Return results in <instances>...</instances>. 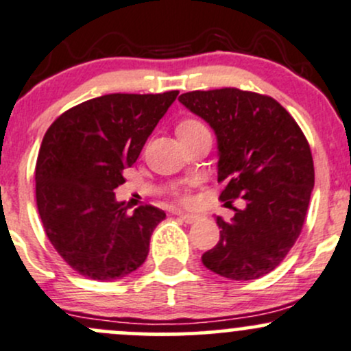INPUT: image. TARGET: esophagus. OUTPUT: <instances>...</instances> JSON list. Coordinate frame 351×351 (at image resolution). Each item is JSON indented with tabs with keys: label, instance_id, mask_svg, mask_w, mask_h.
I'll list each match as a JSON object with an SVG mask.
<instances>
[{
	"label": "esophagus",
	"instance_id": "esophagus-1",
	"mask_svg": "<svg viewBox=\"0 0 351 351\" xmlns=\"http://www.w3.org/2000/svg\"><path fill=\"white\" fill-rule=\"evenodd\" d=\"M173 213H175L176 217H180V218H182L184 223H195L196 219H198V217H196V215H191V213H184V211H180V210L173 211Z\"/></svg>",
	"mask_w": 351,
	"mask_h": 351
}]
</instances>
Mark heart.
Wrapping results in <instances>:
<instances>
[{"mask_svg":"<svg viewBox=\"0 0 351 351\" xmlns=\"http://www.w3.org/2000/svg\"><path fill=\"white\" fill-rule=\"evenodd\" d=\"M202 128H205V126H203L199 121H196V119H184V121L180 123L178 134L191 133V132H196V130H202Z\"/></svg>","mask_w":351,"mask_h":351,"instance_id":"heart-1","label":"heart"}]
</instances>
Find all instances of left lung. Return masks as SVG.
Here are the masks:
<instances>
[{"label":"left lung","mask_w":351,"mask_h":351,"mask_svg":"<svg viewBox=\"0 0 351 351\" xmlns=\"http://www.w3.org/2000/svg\"><path fill=\"white\" fill-rule=\"evenodd\" d=\"M180 103L205 119L217 136L219 199L234 208L232 221L217 217L219 240L203 253L208 269L245 282L282 263L305 223L315 186L313 158L300 126L265 95L221 88L190 91Z\"/></svg>","instance_id":"left-lung-1"}]
</instances>
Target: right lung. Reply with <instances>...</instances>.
Returning a JSON list of instances; mask_svg holds the SVG:
<instances>
[{"instance_id":"add662e5","label":"right lung","mask_w":351,"mask_h":351,"mask_svg":"<svg viewBox=\"0 0 351 351\" xmlns=\"http://www.w3.org/2000/svg\"><path fill=\"white\" fill-rule=\"evenodd\" d=\"M178 91L113 93L64 111L46 132L36 161V205L45 232L80 275L113 282L145 263L163 210L130 213L113 190Z\"/></svg>"}]
</instances>
